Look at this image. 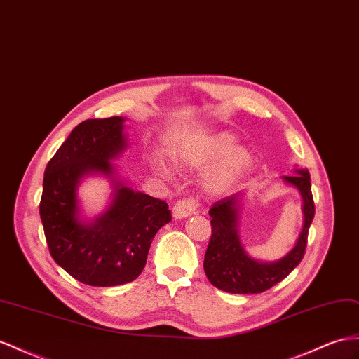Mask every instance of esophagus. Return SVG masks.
<instances>
[{
  "label": "esophagus",
  "mask_w": 359,
  "mask_h": 359,
  "mask_svg": "<svg viewBox=\"0 0 359 359\" xmlns=\"http://www.w3.org/2000/svg\"><path fill=\"white\" fill-rule=\"evenodd\" d=\"M197 208H198V203L196 198H192V197L180 198L176 201V205L172 206V217L183 218V217H188L191 214H196Z\"/></svg>",
  "instance_id": "1"
}]
</instances>
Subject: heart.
Segmentation results:
<instances>
[{
	"label": "heart",
	"instance_id": "obj_1",
	"mask_svg": "<svg viewBox=\"0 0 359 359\" xmlns=\"http://www.w3.org/2000/svg\"><path fill=\"white\" fill-rule=\"evenodd\" d=\"M235 142L236 141L232 135L224 133L217 136L214 141H210L203 149L187 156L185 162L191 165V167L197 168L209 167V165L224 159L208 174L206 188L210 192L222 194V192L229 191L250 167V151L245 147H235ZM158 171L165 177H171L170 170L163 167L162 163H158Z\"/></svg>",
	"mask_w": 359,
	"mask_h": 359
}]
</instances>
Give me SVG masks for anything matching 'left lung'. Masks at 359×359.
<instances>
[{
    "label": "left lung",
    "instance_id": "8db88e82",
    "mask_svg": "<svg viewBox=\"0 0 359 359\" xmlns=\"http://www.w3.org/2000/svg\"><path fill=\"white\" fill-rule=\"evenodd\" d=\"M283 180L300 191L305 223H303V229L294 249L280 261H255L243 249L236 231L240 194L224 197L210 206L209 215L212 218L210 219L212 235H210L206 249L203 267L209 282L218 290L232 294L264 292L287 278L305 256L309 226L316 214L309 172L306 170H297V174L283 176Z\"/></svg>",
    "mask_w": 359,
    "mask_h": 359
}]
</instances>
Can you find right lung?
<instances>
[{
  "mask_svg": "<svg viewBox=\"0 0 359 359\" xmlns=\"http://www.w3.org/2000/svg\"><path fill=\"white\" fill-rule=\"evenodd\" d=\"M121 116L86 119L71 132L43 174L39 214L53 259L90 287H115L135 280L145 267L154 235L171 222L161 198L121 183L104 215L92 224L77 219L76 188L88 172L112 177L110 159L126 147Z\"/></svg>",
  "mask_w": 359,
  "mask_h": 359,
  "instance_id": "right-lung-1",
  "label": "right lung"
}]
</instances>
